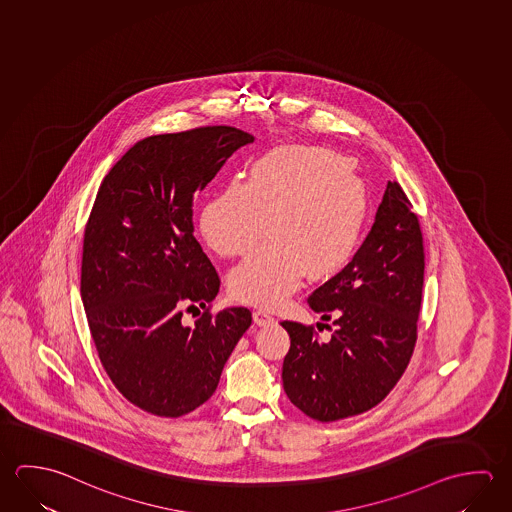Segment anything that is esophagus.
Masks as SVG:
<instances>
[{"mask_svg":"<svg viewBox=\"0 0 512 512\" xmlns=\"http://www.w3.org/2000/svg\"><path fill=\"white\" fill-rule=\"evenodd\" d=\"M253 320L257 325H273V323L277 322L275 320V316L273 314H269L268 311H262V309H257V311H253Z\"/></svg>","mask_w":512,"mask_h":512,"instance_id":"1","label":"esophagus"}]
</instances>
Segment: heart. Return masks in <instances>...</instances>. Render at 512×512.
Segmentation results:
<instances>
[{
	"mask_svg": "<svg viewBox=\"0 0 512 512\" xmlns=\"http://www.w3.org/2000/svg\"><path fill=\"white\" fill-rule=\"evenodd\" d=\"M367 192L349 160L320 147H280L250 165L199 212V232L223 257L250 252L228 286L239 302L277 307L311 278L331 277L356 252Z\"/></svg>",
	"mask_w": 512,
	"mask_h": 512,
	"instance_id": "b5f03b06",
	"label": "heart"
}]
</instances>
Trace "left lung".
<instances>
[{
  "instance_id": "obj_1",
  "label": "left lung",
  "mask_w": 512,
  "mask_h": 512,
  "mask_svg": "<svg viewBox=\"0 0 512 512\" xmlns=\"http://www.w3.org/2000/svg\"><path fill=\"white\" fill-rule=\"evenodd\" d=\"M412 203L388 181L376 221L349 264L307 298L331 340L313 325L282 322L291 347L282 383L289 401L314 421L367 412L410 363L424 284V244Z\"/></svg>"
}]
</instances>
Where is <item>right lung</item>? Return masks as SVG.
I'll return each instance as SVG.
<instances>
[{"mask_svg": "<svg viewBox=\"0 0 512 512\" xmlns=\"http://www.w3.org/2000/svg\"><path fill=\"white\" fill-rule=\"evenodd\" d=\"M253 140L230 126L149 136L100 185L84 230L82 304L111 383L144 412L174 419L208 401L252 325L246 307L210 311L221 280L194 237L192 207ZM196 304L202 318L183 326Z\"/></svg>", "mask_w": 512, "mask_h": 512, "instance_id": "right-lung-1", "label": "right lung"}]
</instances>
